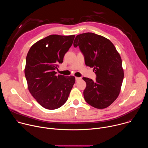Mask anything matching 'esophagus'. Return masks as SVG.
Wrapping results in <instances>:
<instances>
[{
  "label": "esophagus",
  "instance_id": "obj_1",
  "mask_svg": "<svg viewBox=\"0 0 148 148\" xmlns=\"http://www.w3.org/2000/svg\"><path fill=\"white\" fill-rule=\"evenodd\" d=\"M80 79H81V77H75V81H79Z\"/></svg>",
  "mask_w": 148,
  "mask_h": 148
}]
</instances>
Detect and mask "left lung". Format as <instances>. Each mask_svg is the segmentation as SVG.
Returning a JSON list of instances; mask_svg holds the SVG:
<instances>
[{"label":"left lung","mask_w":148,"mask_h":148,"mask_svg":"<svg viewBox=\"0 0 148 148\" xmlns=\"http://www.w3.org/2000/svg\"><path fill=\"white\" fill-rule=\"evenodd\" d=\"M73 45L79 46L86 65L97 75L95 81L83 77L87 84L84 99L98 109L109 107L119 94L124 76L119 53L110 40L92 33L77 35Z\"/></svg>","instance_id":"left-lung-1"}]
</instances>
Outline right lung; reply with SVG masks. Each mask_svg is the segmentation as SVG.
<instances>
[{
  "instance_id": "1",
  "label": "right lung",
  "mask_w": 148,
  "mask_h": 148,
  "mask_svg": "<svg viewBox=\"0 0 148 148\" xmlns=\"http://www.w3.org/2000/svg\"><path fill=\"white\" fill-rule=\"evenodd\" d=\"M74 37L50 35L37 41L27 54L25 74L29 91L46 109L56 110L64 105L75 83L74 76L57 75L55 71Z\"/></svg>"
}]
</instances>
